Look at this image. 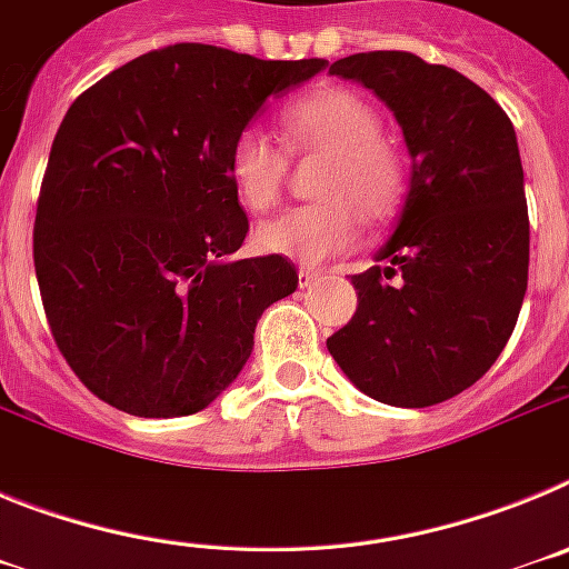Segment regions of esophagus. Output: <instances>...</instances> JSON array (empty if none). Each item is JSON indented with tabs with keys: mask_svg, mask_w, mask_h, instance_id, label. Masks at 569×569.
<instances>
[{
	"mask_svg": "<svg viewBox=\"0 0 569 569\" xmlns=\"http://www.w3.org/2000/svg\"><path fill=\"white\" fill-rule=\"evenodd\" d=\"M316 281H319V273H316V270H305V268L299 270V288H301V290H305V288H313Z\"/></svg>",
	"mask_w": 569,
	"mask_h": 569,
	"instance_id": "esophagus-1",
	"label": "esophagus"
}]
</instances>
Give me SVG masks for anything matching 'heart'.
Segmentation results:
<instances>
[{"mask_svg":"<svg viewBox=\"0 0 569 569\" xmlns=\"http://www.w3.org/2000/svg\"><path fill=\"white\" fill-rule=\"evenodd\" d=\"M281 139L296 156H328L316 182L319 204L290 208L261 222L259 250L305 268L325 264L359 244L361 219L387 222L407 193L405 153L381 136V116L361 93L321 88L279 110ZM288 156L264 130L244 128L228 148V176L250 213L273 208Z\"/></svg>","mask_w":569,"mask_h":569,"instance_id":"b5f03b06","label":"heart"}]
</instances>
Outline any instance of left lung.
<instances>
[{
    "label": "left lung",
    "mask_w": 569,
    "mask_h": 569,
    "mask_svg": "<svg viewBox=\"0 0 569 569\" xmlns=\"http://www.w3.org/2000/svg\"><path fill=\"white\" fill-rule=\"evenodd\" d=\"M330 73L393 110L410 190L373 256L385 264L353 276L359 308L328 350L381 405H439L499 359L527 293L530 219L516 130L487 90L407 50L353 53Z\"/></svg>",
    "instance_id": "1"
}]
</instances>
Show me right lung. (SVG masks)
Here are the masks:
<instances>
[{
    "instance_id": "add662e5",
    "label": "right lung",
    "mask_w": 569,
    "mask_h": 569,
    "mask_svg": "<svg viewBox=\"0 0 569 569\" xmlns=\"http://www.w3.org/2000/svg\"><path fill=\"white\" fill-rule=\"evenodd\" d=\"M328 68L182 42L70 104L37 204L33 264L57 347L90 393L142 419L199 413L233 385L261 313L299 288L248 236L228 148L261 104Z\"/></svg>"
}]
</instances>
